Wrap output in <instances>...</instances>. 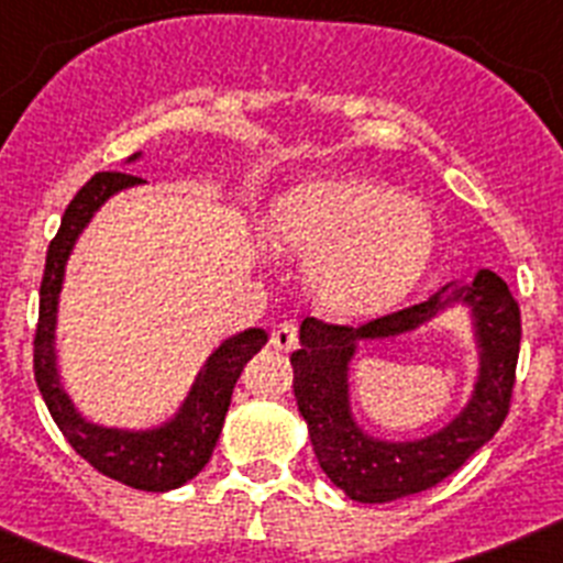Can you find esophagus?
<instances>
[{"label":"esophagus","mask_w":563,"mask_h":563,"mask_svg":"<svg viewBox=\"0 0 563 563\" xmlns=\"http://www.w3.org/2000/svg\"><path fill=\"white\" fill-rule=\"evenodd\" d=\"M271 343L276 350H296L298 343V324L296 321H282V324L273 327Z\"/></svg>","instance_id":"esophagus-1"}]
</instances>
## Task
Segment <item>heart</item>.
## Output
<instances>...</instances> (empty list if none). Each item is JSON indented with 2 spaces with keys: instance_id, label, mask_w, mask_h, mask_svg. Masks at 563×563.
Returning <instances> with one entry per match:
<instances>
[{
  "instance_id": "heart-1",
  "label": "heart",
  "mask_w": 563,
  "mask_h": 563,
  "mask_svg": "<svg viewBox=\"0 0 563 563\" xmlns=\"http://www.w3.org/2000/svg\"><path fill=\"white\" fill-rule=\"evenodd\" d=\"M271 228L285 247L316 256L312 292L343 318L397 305L437 251L431 208L369 177H324L290 188L273 208Z\"/></svg>"
}]
</instances>
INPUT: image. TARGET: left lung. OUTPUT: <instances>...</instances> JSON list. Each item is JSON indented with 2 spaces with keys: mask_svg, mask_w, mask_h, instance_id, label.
<instances>
[{
  "mask_svg": "<svg viewBox=\"0 0 563 563\" xmlns=\"http://www.w3.org/2000/svg\"><path fill=\"white\" fill-rule=\"evenodd\" d=\"M454 300L472 307L481 341V380L472 402L445 430L422 441L383 443L366 438L349 415L345 366L354 343L413 329ZM519 343V305L494 271H479L471 285L451 292L442 287L429 301L372 318L363 327L305 318L301 350L290 355L296 375L292 389L321 471L332 485L363 505H380L434 487L460 471L467 456H474L505 422L516 386Z\"/></svg>",
  "mask_w": 563,
  "mask_h": 563,
  "instance_id": "1",
  "label": "left lung"
}]
</instances>
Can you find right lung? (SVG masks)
<instances>
[{"label":"right lung","instance_id":"obj_1","mask_svg":"<svg viewBox=\"0 0 563 563\" xmlns=\"http://www.w3.org/2000/svg\"><path fill=\"white\" fill-rule=\"evenodd\" d=\"M132 154L129 161H134ZM143 183L141 177L126 172H98L81 186L62 217V228L53 236L44 262L42 290H38V327L33 338V372H36L38 391L47 402L49 415L76 449L78 456L96 467L98 474L118 479L137 490H174L200 474L211 460L213 445L220 440L222 422L231 406L233 386L245 369V363L267 343L265 330H245L228 338L220 350L206 361L202 372L194 380L180 415L154 431H121L103 429L84 420L69 397L64 395L56 372V312L58 292L64 282V265L92 213L129 186Z\"/></svg>","mask_w":563,"mask_h":563}]
</instances>
